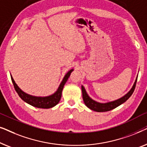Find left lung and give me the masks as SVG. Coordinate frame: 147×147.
I'll return each instance as SVG.
<instances>
[{
  "mask_svg": "<svg viewBox=\"0 0 147 147\" xmlns=\"http://www.w3.org/2000/svg\"><path fill=\"white\" fill-rule=\"evenodd\" d=\"M137 78L136 77L135 82L132 86L128 92H127L125 95L122 96V97L118 98V99L114 100V101L106 102V103H101V102H97L91 98L88 95L87 92L84 87V86H82V96H83V100L84 103H85L86 106H87L88 108L90 110H94V111L102 112H107L110 111V110H113L116 108L118 106L121 105L124 102H125L128 98H129L131 95L133 93L134 89H135V86L136 84V81H137Z\"/></svg>",
  "mask_w": 147,
  "mask_h": 147,
  "instance_id": "8db88e82",
  "label": "left lung"
}]
</instances>
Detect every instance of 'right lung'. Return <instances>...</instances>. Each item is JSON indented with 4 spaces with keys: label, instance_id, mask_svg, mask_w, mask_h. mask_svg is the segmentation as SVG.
Wrapping results in <instances>:
<instances>
[{
    "label": "right lung",
    "instance_id": "1",
    "mask_svg": "<svg viewBox=\"0 0 147 147\" xmlns=\"http://www.w3.org/2000/svg\"><path fill=\"white\" fill-rule=\"evenodd\" d=\"M73 71L74 69H70L69 71H67V73L65 74V76H64L63 79L62 80L61 84H60V85L57 88V91H56L55 93L51 94V95L50 96H43V97H42V96H32L30 95V94L25 93V92H23V90L17 86V84L15 83V80H14L13 78L12 77V76H11V77L16 92H17L18 95L19 96V97L21 98L24 102L30 104V105L34 106V107L39 108H46V109H47V108H53L59 103L60 99H61V93L63 86L66 83V82L67 81L68 78H69L70 76V74H71V73Z\"/></svg>",
    "mask_w": 147,
    "mask_h": 147
}]
</instances>
